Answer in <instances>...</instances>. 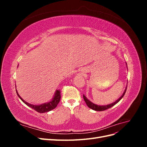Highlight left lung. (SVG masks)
<instances>
[{
	"label": "left lung",
	"instance_id": "8db88e82",
	"mask_svg": "<svg viewBox=\"0 0 147 147\" xmlns=\"http://www.w3.org/2000/svg\"><path fill=\"white\" fill-rule=\"evenodd\" d=\"M126 65H127V64H126ZM126 90H127V86H126L125 90H124V91L123 93L122 96L120 97L118 99H117L116 101L114 102L113 103L110 104L109 105H96V104H95L94 103H92V102H91L90 100H88L86 97V96H84V94H83V99H84V100L85 101L86 104V105H88V107L89 108H90V109L94 110L95 111H104V110H105L107 109L111 108V107H113L115 104H117L118 102L123 98V97L124 96V95L125 94V92L126 91Z\"/></svg>",
	"mask_w": 147,
	"mask_h": 147
}]
</instances>
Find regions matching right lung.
I'll use <instances>...</instances> for the list:
<instances>
[{"instance_id":"obj_1","label":"right lung","mask_w":147,"mask_h":147,"mask_svg":"<svg viewBox=\"0 0 147 147\" xmlns=\"http://www.w3.org/2000/svg\"><path fill=\"white\" fill-rule=\"evenodd\" d=\"M16 93H17L18 96V97L21 99V100L23 101L25 104L29 106V107L35 110V111H37V112L38 113L48 112H50V111L55 109L56 107V106L57 105V104H59V102L60 101V99H61V91L59 90H57L55 92L54 97H53V98L52 99V100L51 101L47 102V103L40 104V105H33V104H29L28 102L24 100L23 99L21 98L18 93L16 89Z\"/></svg>"}]
</instances>
